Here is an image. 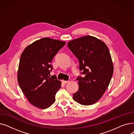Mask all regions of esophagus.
<instances>
[{"mask_svg":"<svg viewBox=\"0 0 134 134\" xmlns=\"http://www.w3.org/2000/svg\"><path fill=\"white\" fill-rule=\"evenodd\" d=\"M62 83H64V84H66V83H68V82H69V81H65V80H62Z\"/></svg>","mask_w":134,"mask_h":134,"instance_id":"1","label":"esophagus"}]
</instances>
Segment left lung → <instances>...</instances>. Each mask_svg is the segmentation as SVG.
<instances>
[{
    "label": "left lung",
    "mask_w": 134,
    "mask_h": 134,
    "mask_svg": "<svg viewBox=\"0 0 134 134\" xmlns=\"http://www.w3.org/2000/svg\"><path fill=\"white\" fill-rule=\"evenodd\" d=\"M68 47L79 62L84 77L78 76L79 90L73 99L83 105H92L99 100L108 87L114 66L107 46L102 41L89 36L69 41Z\"/></svg>",
    "instance_id": "1"
}]
</instances>
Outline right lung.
Listing matches in <instances>:
<instances>
[{
    "label": "right lung",
    "mask_w": 134,
    "mask_h": 134,
    "mask_svg": "<svg viewBox=\"0 0 134 134\" xmlns=\"http://www.w3.org/2000/svg\"><path fill=\"white\" fill-rule=\"evenodd\" d=\"M66 42L44 37L27 46L19 60L17 79L20 88L32 105L44 109L55 101L61 82L51 76V63Z\"/></svg>",
    "instance_id": "right-lung-1"
}]
</instances>
